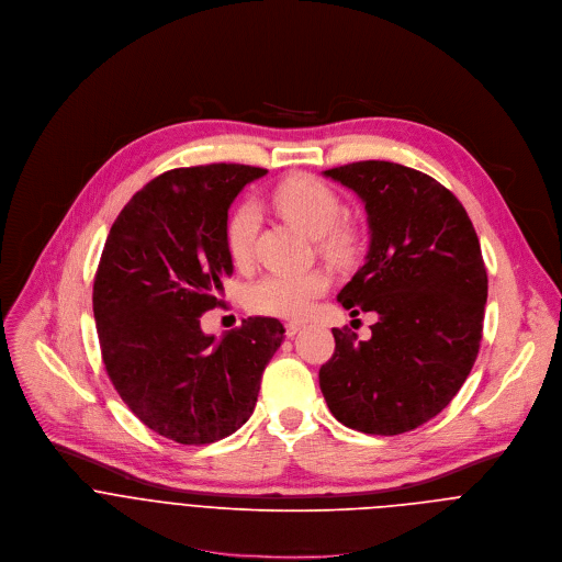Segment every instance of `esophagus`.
Returning <instances> with one entry per match:
<instances>
[{"mask_svg": "<svg viewBox=\"0 0 562 562\" xmlns=\"http://www.w3.org/2000/svg\"><path fill=\"white\" fill-rule=\"evenodd\" d=\"M283 327H285V336H294L299 329H303V323L301 321H288Z\"/></svg>", "mask_w": 562, "mask_h": 562, "instance_id": "1", "label": "esophagus"}]
</instances>
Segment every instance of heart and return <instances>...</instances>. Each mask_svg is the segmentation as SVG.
I'll return each instance as SVG.
<instances>
[{
    "mask_svg": "<svg viewBox=\"0 0 562 562\" xmlns=\"http://www.w3.org/2000/svg\"><path fill=\"white\" fill-rule=\"evenodd\" d=\"M272 205L294 226L316 237L318 250L329 259H348L357 248V231L352 223L341 221L344 201L331 186L312 177L294 175L281 181L272 194ZM259 233V212L250 201L233 207L226 218V250L237 268H248L255 259V241ZM329 288L325 270L274 272L246 292V303L257 314L296 318L305 316L312 303Z\"/></svg>",
    "mask_w": 562,
    "mask_h": 562,
    "instance_id": "heart-1",
    "label": "heart"
}]
</instances>
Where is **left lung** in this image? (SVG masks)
<instances>
[{"label":"left lung","mask_w":562,"mask_h":562,"mask_svg":"<svg viewBox=\"0 0 562 562\" xmlns=\"http://www.w3.org/2000/svg\"><path fill=\"white\" fill-rule=\"evenodd\" d=\"M352 188L370 221L366 266L339 292L355 316L376 312L372 339L331 327L318 385L336 420L394 436L434 418L479 357L487 270L463 203L414 168L355 161L325 170Z\"/></svg>","instance_id":"1"}]
</instances>
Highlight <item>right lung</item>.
Masks as SVG:
<instances>
[{
  "instance_id": "right-lung-1",
  "label": "right lung",
  "mask_w": 562,
  "mask_h": 562,
  "mask_svg": "<svg viewBox=\"0 0 562 562\" xmlns=\"http://www.w3.org/2000/svg\"><path fill=\"white\" fill-rule=\"evenodd\" d=\"M263 168H175L124 205L105 239L92 285L101 361L128 409L153 431L205 445L252 414L261 376L283 341L270 316L241 321L221 341L201 314L223 305L233 274L228 207Z\"/></svg>"
}]
</instances>
